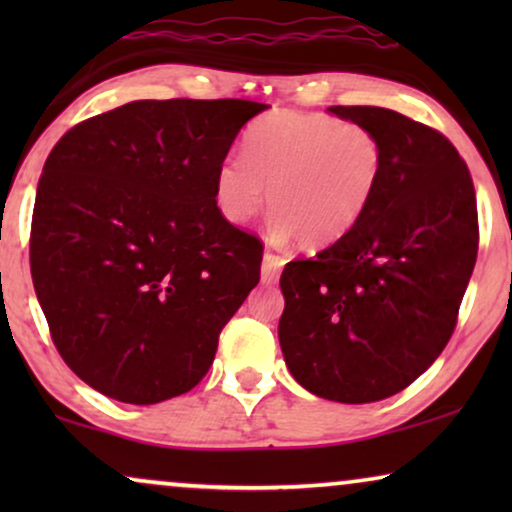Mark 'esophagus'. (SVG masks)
Here are the masks:
<instances>
[{"mask_svg": "<svg viewBox=\"0 0 512 512\" xmlns=\"http://www.w3.org/2000/svg\"><path fill=\"white\" fill-rule=\"evenodd\" d=\"M286 261L279 254H272V251L268 249L263 254V270H261V282L263 284H272V282H277V277H279V272H282V265H284Z\"/></svg>", "mask_w": 512, "mask_h": 512, "instance_id": "1", "label": "esophagus"}]
</instances>
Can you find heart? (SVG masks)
Returning <instances> with one entry per match:
<instances>
[{
  "label": "heart",
  "instance_id": "1",
  "mask_svg": "<svg viewBox=\"0 0 512 512\" xmlns=\"http://www.w3.org/2000/svg\"><path fill=\"white\" fill-rule=\"evenodd\" d=\"M244 156L223 158L214 198L230 223L261 212L268 186L270 230L307 249L345 237L373 202L384 153L373 132L326 114L275 111L251 125Z\"/></svg>",
  "mask_w": 512,
  "mask_h": 512
}]
</instances>
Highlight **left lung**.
I'll return each instance as SVG.
<instances>
[{"label": "left lung", "mask_w": 512, "mask_h": 512, "mask_svg": "<svg viewBox=\"0 0 512 512\" xmlns=\"http://www.w3.org/2000/svg\"><path fill=\"white\" fill-rule=\"evenodd\" d=\"M380 139L361 221L286 263L279 345L300 387L338 403L403 391L443 352L478 256L473 179L450 139L382 107H328Z\"/></svg>", "instance_id": "obj_1"}]
</instances>
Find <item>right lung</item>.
<instances>
[{
    "mask_svg": "<svg viewBox=\"0 0 512 512\" xmlns=\"http://www.w3.org/2000/svg\"><path fill=\"white\" fill-rule=\"evenodd\" d=\"M249 100H137L74 125L44 165L30 268L51 338L88 387L153 405L191 391L261 279L214 177Z\"/></svg>",
    "mask_w": 512,
    "mask_h": 512,
    "instance_id": "obj_1",
    "label": "right lung"
}]
</instances>
